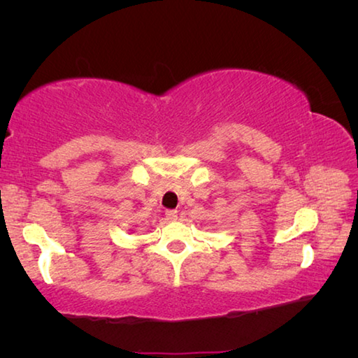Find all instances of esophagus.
Listing matches in <instances>:
<instances>
[{
    "mask_svg": "<svg viewBox=\"0 0 358 358\" xmlns=\"http://www.w3.org/2000/svg\"><path fill=\"white\" fill-rule=\"evenodd\" d=\"M166 217H167V220H171V221L177 220V217H178V211H177V210H167V211H166Z\"/></svg>",
    "mask_w": 358,
    "mask_h": 358,
    "instance_id": "obj_1",
    "label": "esophagus"
}]
</instances>
